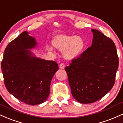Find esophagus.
Segmentation results:
<instances>
[{"instance_id":"obj_1","label":"esophagus","mask_w":123,"mask_h":123,"mask_svg":"<svg viewBox=\"0 0 123 123\" xmlns=\"http://www.w3.org/2000/svg\"><path fill=\"white\" fill-rule=\"evenodd\" d=\"M64 67H65V66H64V64H63V63H61V64L59 65V68H60L64 69Z\"/></svg>"}]
</instances>
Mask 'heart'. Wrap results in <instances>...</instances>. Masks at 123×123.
Masks as SVG:
<instances>
[{
  "label": "heart",
  "mask_w": 123,
  "mask_h": 123,
  "mask_svg": "<svg viewBox=\"0 0 123 123\" xmlns=\"http://www.w3.org/2000/svg\"><path fill=\"white\" fill-rule=\"evenodd\" d=\"M53 46L60 50H63V56L66 59H73L82 53L85 41L81 36L68 35L66 34H57L52 40ZM49 51L53 50L51 46H47Z\"/></svg>",
  "instance_id": "b5f03b06"
}]
</instances>
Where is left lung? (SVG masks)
Here are the masks:
<instances>
[{"mask_svg": "<svg viewBox=\"0 0 123 123\" xmlns=\"http://www.w3.org/2000/svg\"><path fill=\"white\" fill-rule=\"evenodd\" d=\"M91 31V46L65 68L73 96L84 104L98 101L111 90L118 67L113 41L98 30Z\"/></svg>", "mask_w": 123, "mask_h": 123, "instance_id": "obj_1", "label": "left lung"}]
</instances>
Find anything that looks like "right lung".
Returning a JSON list of instances; mask_svg holds the SVG:
<instances>
[{
  "label": "right lung",
  "mask_w": 123,
  "mask_h": 123,
  "mask_svg": "<svg viewBox=\"0 0 123 123\" xmlns=\"http://www.w3.org/2000/svg\"><path fill=\"white\" fill-rule=\"evenodd\" d=\"M37 45L35 38L23 32L8 44L1 63L6 89L16 98L30 105L46 100L51 81L59 69L56 62L33 55L30 49Z\"/></svg>",
  "instance_id": "right-lung-1"
}]
</instances>
